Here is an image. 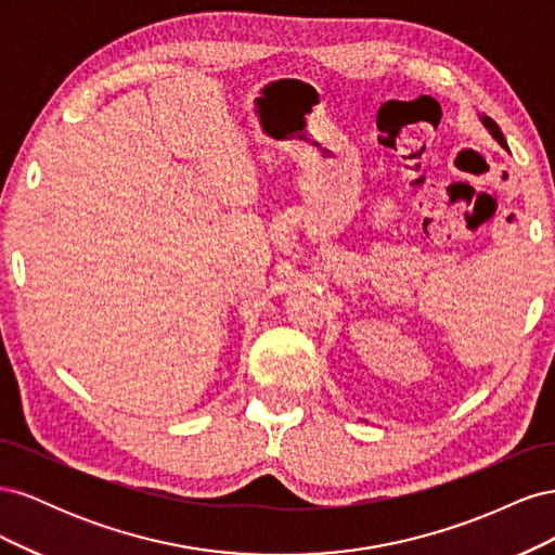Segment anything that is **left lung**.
Segmentation results:
<instances>
[{"instance_id": "obj_1", "label": "left lung", "mask_w": 555, "mask_h": 555, "mask_svg": "<svg viewBox=\"0 0 555 555\" xmlns=\"http://www.w3.org/2000/svg\"><path fill=\"white\" fill-rule=\"evenodd\" d=\"M481 122H483V127L486 129H489V133H491V137L502 145V147H505V150H509L507 147V141H505V137H502V131H500V127L491 120V117H486V115H481Z\"/></svg>"}]
</instances>
